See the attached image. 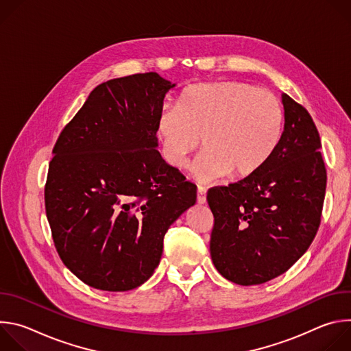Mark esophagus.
Segmentation results:
<instances>
[{
    "label": "esophagus",
    "mask_w": 351,
    "mask_h": 351,
    "mask_svg": "<svg viewBox=\"0 0 351 351\" xmlns=\"http://www.w3.org/2000/svg\"><path fill=\"white\" fill-rule=\"evenodd\" d=\"M197 203L198 204L207 203V189L203 186H198V189H197Z\"/></svg>",
    "instance_id": "34e87169"
}]
</instances>
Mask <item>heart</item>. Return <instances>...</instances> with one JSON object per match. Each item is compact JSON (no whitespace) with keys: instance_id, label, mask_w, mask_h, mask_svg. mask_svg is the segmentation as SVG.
<instances>
[{"instance_id":"1","label":"heart","mask_w":351,"mask_h":351,"mask_svg":"<svg viewBox=\"0 0 351 351\" xmlns=\"http://www.w3.org/2000/svg\"><path fill=\"white\" fill-rule=\"evenodd\" d=\"M285 112L279 98L241 82L195 84L165 107L158 136L165 161L178 169L202 144L207 148L193 167L199 182L228 173L243 179L257 173L274 156L283 133Z\"/></svg>"}]
</instances>
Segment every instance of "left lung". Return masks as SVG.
Returning a JSON list of instances; mask_svg holds the SVG:
<instances>
[{
    "instance_id": "left-lung-1",
    "label": "left lung",
    "mask_w": 351,
    "mask_h": 351,
    "mask_svg": "<svg viewBox=\"0 0 351 351\" xmlns=\"http://www.w3.org/2000/svg\"><path fill=\"white\" fill-rule=\"evenodd\" d=\"M285 128L254 175L208 190L210 252L228 280L253 286L285 274L313 243L326 189L321 138L308 111L282 94Z\"/></svg>"
}]
</instances>
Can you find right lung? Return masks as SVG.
I'll return each instance as SVG.
<instances>
[{
  "mask_svg": "<svg viewBox=\"0 0 351 351\" xmlns=\"http://www.w3.org/2000/svg\"><path fill=\"white\" fill-rule=\"evenodd\" d=\"M175 86L156 72L98 84L54 145L47 219L65 267L94 289L143 285L160 264L167 230L195 204V184L157 149Z\"/></svg>",
  "mask_w": 351,
  "mask_h": 351,
  "instance_id": "add662e5",
  "label": "right lung"
}]
</instances>
